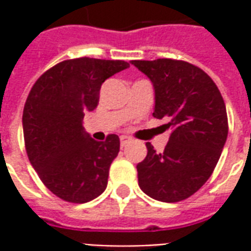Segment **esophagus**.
Wrapping results in <instances>:
<instances>
[{
	"label": "esophagus",
	"instance_id": "esophagus-1",
	"mask_svg": "<svg viewBox=\"0 0 251 251\" xmlns=\"http://www.w3.org/2000/svg\"><path fill=\"white\" fill-rule=\"evenodd\" d=\"M120 140H121V145L124 147V145H126L127 142L130 141V137H127V136H121V137H120Z\"/></svg>",
	"mask_w": 251,
	"mask_h": 251
}]
</instances>
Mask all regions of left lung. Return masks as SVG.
I'll use <instances>...</instances> for the list:
<instances>
[{
	"instance_id": "obj_1",
	"label": "left lung",
	"mask_w": 251,
	"mask_h": 251,
	"mask_svg": "<svg viewBox=\"0 0 251 251\" xmlns=\"http://www.w3.org/2000/svg\"><path fill=\"white\" fill-rule=\"evenodd\" d=\"M154 88V118L172 129L163 152L147 142L137 165L138 185L153 199L176 203L194 195L214 172L228 133L226 104L203 70L183 60H131Z\"/></svg>"
}]
</instances>
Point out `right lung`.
<instances>
[{
    "label": "right lung",
    "mask_w": 251,
    "mask_h": 251,
    "mask_svg": "<svg viewBox=\"0 0 251 251\" xmlns=\"http://www.w3.org/2000/svg\"><path fill=\"white\" fill-rule=\"evenodd\" d=\"M127 67L124 60H64L30 90L23 113L25 149L41 181L57 198L87 203L107 187L120 138L109 134L95 141L84 130L83 118L98 106L102 83Z\"/></svg>",
    "instance_id": "add662e5"
}]
</instances>
